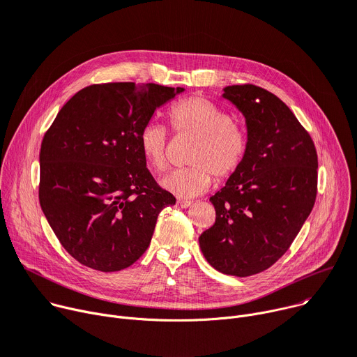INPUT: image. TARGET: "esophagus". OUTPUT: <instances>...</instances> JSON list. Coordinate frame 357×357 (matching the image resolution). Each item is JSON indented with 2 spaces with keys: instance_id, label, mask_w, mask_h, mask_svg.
Masks as SVG:
<instances>
[{
  "instance_id": "esophagus-1",
  "label": "esophagus",
  "mask_w": 357,
  "mask_h": 357,
  "mask_svg": "<svg viewBox=\"0 0 357 357\" xmlns=\"http://www.w3.org/2000/svg\"><path fill=\"white\" fill-rule=\"evenodd\" d=\"M176 205L179 206V208H189L192 205V202L191 201H182V199H178L176 201Z\"/></svg>"
}]
</instances>
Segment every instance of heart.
<instances>
[{"instance_id":"b5f03b06","label":"heart","mask_w":357,"mask_h":357,"mask_svg":"<svg viewBox=\"0 0 357 357\" xmlns=\"http://www.w3.org/2000/svg\"><path fill=\"white\" fill-rule=\"evenodd\" d=\"M172 129L178 135L195 139L186 162L188 168L174 171L162 179V186L179 198H192L211 188L213 176L218 182L231 179L241 169L248 152L245 129L232 122V116L202 96L185 98L168 110ZM139 148L146 165L155 172L168 166V132L158 123L140 130Z\"/></svg>"}]
</instances>
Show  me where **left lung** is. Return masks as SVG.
Masks as SVG:
<instances>
[{"label":"left lung","mask_w":357,"mask_h":357,"mask_svg":"<svg viewBox=\"0 0 357 357\" xmlns=\"http://www.w3.org/2000/svg\"><path fill=\"white\" fill-rule=\"evenodd\" d=\"M222 96L245 117L248 152L241 169L209 198L217 220L201 234L199 247L220 273L248 277L281 258L310 215L317 152L294 113L268 90L235 84Z\"/></svg>","instance_id":"8db88e82"}]
</instances>
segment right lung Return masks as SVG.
Returning a JSON list of instances; mask_svg holds the SVG:
<instances>
[{
	"label": "right lung",
	"instance_id": "1",
	"mask_svg": "<svg viewBox=\"0 0 357 357\" xmlns=\"http://www.w3.org/2000/svg\"><path fill=\"white\" fill-rule=\"evenodd\" d=\"M183 87L103 83L77 91L40 151L38 198L64 250L80 264L121 271L144 254L159 212L175 205L140 153L139 135Z\"/></svg>",
	"mask_w": 357,
	"mask_h": 357
}]
</instances>
